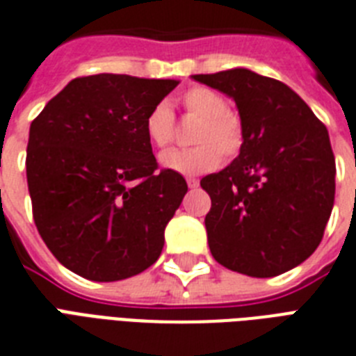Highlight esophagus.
I'll list each match as a JSON object with an SVG mask.
<instances>
[{
  "label": "esophagus",
  "instance_id": "1",
  "mask_svg": "<svg viewBox=\"0 0 356 356\" xmlns=\"http://www.w3.org/2000/svg\"><path fill=\"white\" fill-rule=\"evenodd\" d=\"M198 184H200V181L196 180V178H187V186H189V189H196Z\"/></svg>",
  "mask_w": 356,
  "mask_h": 356
}]
</instances>
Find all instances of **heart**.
Instances as JSON below:
<instances>
[{
	"instance_id": "heart-1",
	"label": "heart",
	"mask_w": 356,
	"mask_h": 356,
	"mask_svg": "<svg viewBox=\"0 0 356 356\" xmlns=\"http://www.w3.org/2000/svg\"><path fill=\"white\" fill-rule=\"evenodd\" d=\"M181 106L200 119L189 150H169L160 158L163 169L184 176L211 172L220 165V154L232 158L243 147V123L227 110L226 99L209 88L196 86L181 95ZM145 134L154 147L165 149L175 136V115L167 102H158L145 118Z\"/></svg>"
}]
</instances>
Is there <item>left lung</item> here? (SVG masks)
<instances>
[{"label": "left lung", "mask_w": 356, "mask_h": 356, "mask_svg": "<svg viewBox=\"0 0 356 356\" xmlns=\"http://www.w3.org/2000/svg\"><path fill=\"white\" fill-rule=\"evenodd\" d=\"M237 104L243 147L202 178L211 196L207 243L215 261L274 277L314 254L334 204V154L325 124L283 82L246 67L191 75Z\"/></svg>", "instance_id": "8db88e82"}]
</instances>
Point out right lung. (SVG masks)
Segmentation results:
<instances>
[{
    "label": "right lung",
    "instance_id": "add662e5",
    "mask_svg": "<svg viewBox=\"0 0 356 356\" xmlns=\"http://www.w3.org/2000/svg\"><path fill=\"white\" fill-rule=\"evenodd\" d=\"M176 86L172 79L79 76L31 123L25 167L34 224L71 272L119 281L160 257L187 184L158 170L143 124Z\"/></svg>",
    "mask_w": 356,
    "mask_h": 356
}]
</instances>
